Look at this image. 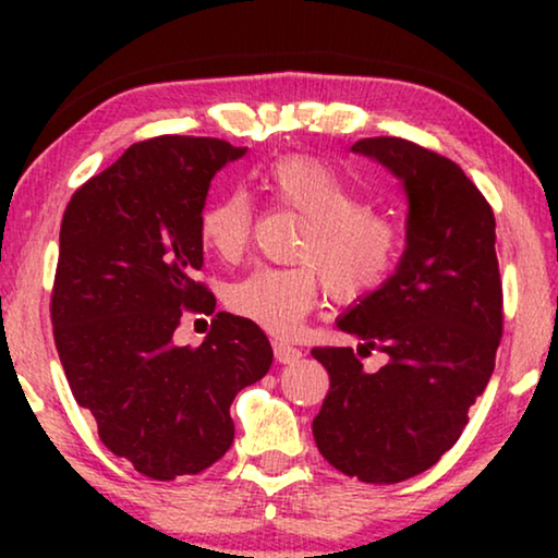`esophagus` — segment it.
Returning a JSON list of instances; mask_svg holds the SVG:
<instances>
[{
    "mask_svg": "<svg viewBox=\"0 0 558 558\" xmlns=\"http://www.w3.org/2000/svg\"><path fill=\"white\" fill-rule=\"evenodd\" d=\"M274 355H277L279 363L289 365V363L300 361L302 350L294 348V345H289V342H284V340H274Z\"/></svg>",
    "mask_w": 558,
    "mask_h": 558,
    "instance_id": "1",
    "label": "esophagus"
}]
</instances>
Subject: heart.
<instances>
[{"label": "heart", "mask_w": 558, "mask_h": 558, "mask_svg": "<svg viewBox=\"0 0 558 558\" xmlns=\"http://www.w3.org/2000/svg\"><path fill=\"white\" fill-rule=\"evenodd\" d=\"M266 190L281 210L302 218L294 266H262L228 289V307L271 335H292L330 294L355 302L391 277L401 254V228L365 205L361 190L332 165L310 155L279 157L266 167ZM201 241L223 262H239L254 235L248 193L231 190L201 213Z\"/></svg>", "instance_id": "obj_1"}]
</instances>
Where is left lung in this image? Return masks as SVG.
<instances>
[{
  "label": "left lung",
  "instance_id": "left-lung-1",
  "mask_svg": "<svg viewBox=\"0 0 558 558\" xmlns=\"http://www.w3.org/2000/svg\"><path fill=\"white\" fill-rule=\"evenodd\" d=\"M409 195L407 251L384 287L338 319L357 348H312L330 376L312 422L319 454L361 483L393 485L454 447L502 338V281L490 203L452 159L399 136L353 144ZM371 349L389 355L362 371Z\"/></svg>",
  "mask_w": 558,
  "mask_h": 558
}]
</instances>
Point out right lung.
Segmentation results:
<instances>
[{"label":"right lung","instance_id":"1","mask_svg":"<svg viewBox=\"0 0 558 558\" xmlns=\"http://www.w3.org/2000/svg\"><path fill=\"white\" fill-rule=\"evenodd\" d=\"M246 149L210 136L136 142L75 190L60 223L50 317L68 386L98 437L151 480L197 475L233 445L231 403L266 376L264 330L218 312L201 345L185 315H213L197 279L210 180Z\"/></svg>","mask_w":558,"mask_h":558}]
</instances>
